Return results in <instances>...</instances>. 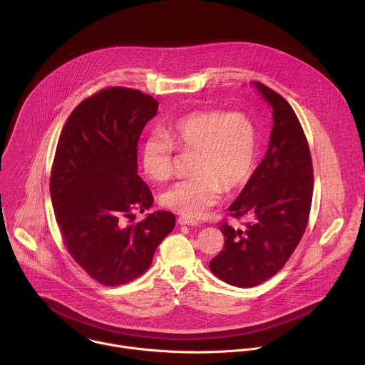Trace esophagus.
I'll list each match as a JSON object with an SVG mask.
<instances>
[{
    "mask_svg": "<svg viewBox=\"0 0 365 365\" xmlns=\"http://www.w3.org/2000/svg\"><path fill=\"white\" fill-rule=\"evenodd\" d=\"M178 221H179V224H182V225H192V227L200 224V221H197V220H195V218H189V217H179Z\"/></svg>",
    "mask_w": 365,
    "mask_h": 365,
    "instance_id": "esophagus-1",
    "label": "esophagus"
}]
</instances>
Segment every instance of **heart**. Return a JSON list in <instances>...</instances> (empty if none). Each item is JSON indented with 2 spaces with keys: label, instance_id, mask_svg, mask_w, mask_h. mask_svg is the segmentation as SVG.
Segmentation results:
<instances>
[{
  "label": "heart",
  "instance_id": "b5f03b06",
  "mask_svg": "<svg viewBox=\"0 0 365 365\" xmlns=\"http://www.w3.org/2000/svg\"><path fill=\"white\" fill-rule=\"evenodd\" d=\"M258 141V125L247 113L193 111L172 121L168 131L151 130L141 144V163L150 179L163 182L173 175L176 147L195 150V175L170 185L160 202L180 215L199 218L221 199L224 186L240 189L252 178Z\"/></svg>",
  "mask_w": 365,
  "mask_h": 365
}]
</instances>
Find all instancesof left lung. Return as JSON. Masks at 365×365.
<instances>
[{"label":"left lung","instance_id":"obj_1","mask_svg":"<svg viewBox=\"0 0 365 365\" xmlns=\"http://www.w3.org/2000/svg\"><path fill=\"white\" fill-rule=\"evenodd\" d=\"M254 86L273 108L269 150L228 207L231 217H250L242 230L225 221L224 250L211 272L237 287H254L279 273L299 245L314 195V166L304 131L290 103L269 86Z\"/></svg>","mask_w":365,"mask_h":365}]
</instances>
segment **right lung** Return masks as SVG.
I'll return each mask as SVG.
<instances>
[{
	"mask_svg": "<svg viewBox=\"0 0 365 365\" xmlns=\"http://www.w3.org/2000/svg\"><path fill=\"white\" fill-rule=\"evenodd\" d=\"M158 108V101L137 89L106 88L72 111L58 141L50 175L55 217L72 258L103 286L145 273L176 224L168 211L128 224L153 205L137 175V147Z\"/></svg>",
	"mask_w": 365,
	"mask_h": 365,
	"instance_id": "add662e5",
	"label": "right lung"
}]
</instances>
